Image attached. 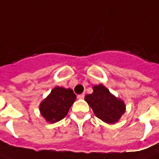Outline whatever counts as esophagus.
Here are the masks:
<instances>
[{
  "label": "esophagus",
  "mask_w": 159,
  "mask_h": 159,
  "mask_svg": "<svg viewBox=\"0 0 159 159\" xmlns=\"http://www.w3.org/2000/svg\"><path fill=\"white\" fill-rule=\"evenodd\" d=\"M77 97H78V99H84V94H80V95H78V96H77Z\"/></svg>",
  "instance_id": "obj_1"
}]
</instances>
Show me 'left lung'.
<instances>
[{
	"label": "left lung",
	"instance_id": "left-lung-1",
	"mask_svg": "<svg viewBox=\"0 0 159 159\" xmlns=\"http://www.w3.org/2000/svg\"><path fill=\"white\" fill-rule=\"evenodd\" d=\"M95 115L107 124L117 123L125 112V105L121 99L110 93L103 84L93 86V93L84 97Z\"/></svg>",
	"mask_w": 159,
	"mask_h": 159
}]
</instances>
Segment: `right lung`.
I'll list each match as a JSON object with an SVG mask.
<instances>
[{"instance_id": "1", "label": "right lung", "mask_w": 159, "mask_h": 159, "mask_svg": "<svg viewBox=\"0 0 159 159\" xmlns=\"http://www.w3.org/2000/svg\"><path fill=\"white\" fill-rule=\"evenodd\" d=\"M75 99L76 96L73 90L56 86L40 102V114L47 122H58L68 114Z\"/></svg>"}]
</instances>
